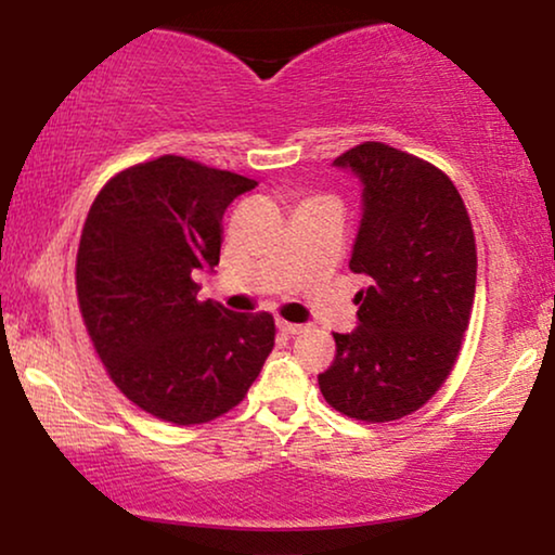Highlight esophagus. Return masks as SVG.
Returning a JSON list of instances; mask_svg holds the SVG:
<instances>
[{"label":"esophagus","mask_w":555,"mask_h":555,"mask_svg":"<svg viewBox=\"0 0 555 555\" xmlns=\"http://www.w3.org/2000/svg\"><path fill=\"white\" fill-rule=\"evenodd\" d=\"M278 328L283 331V333H287V336H295V333H300V331H302V325H300V323H287V321H278Z\"/></svg>","instance_id":"esophagus-1"}]
</instances>
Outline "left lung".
<instances>
[{
	"label": "left lung",
	"mask_w": 555,
	"mask_h": 555,
	"mask_svg": "<svg viewBox=\"0 0 555 555\" xmlns=\"http://www.w3.org/2000/svg\"><path fill=\"white\" fill-rule=\"evenodd\" d=\"M333 166L361 181V222L348 268L359 325L333 333L318 374L325 401L361 422H391L435 397L457 361L475 300L477 253L465 202L435 166L366 141Z\"/></svg>",
	"instance_id": "1"
}]
</instances>
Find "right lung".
<instances>
[{
    "mask_svg": "<svg viewBox=\"0 0 555 555\" xmlns=\"http://www.w3.org/2000/svg\"><path fill=\"white\" fill-rule=\"evenodd\" d=\"M257 181L184 156L120 171L82 227L78 302L113 384L143 412L202 424L237 406L275 346L270 313L196 300L215 272L222 217Z\"/></svg>",
    "mask_w": 555,
    "mask_h": 555,
    "instance_id": "right-lung-1",
    "label": "right lung"
}]
</instances>
